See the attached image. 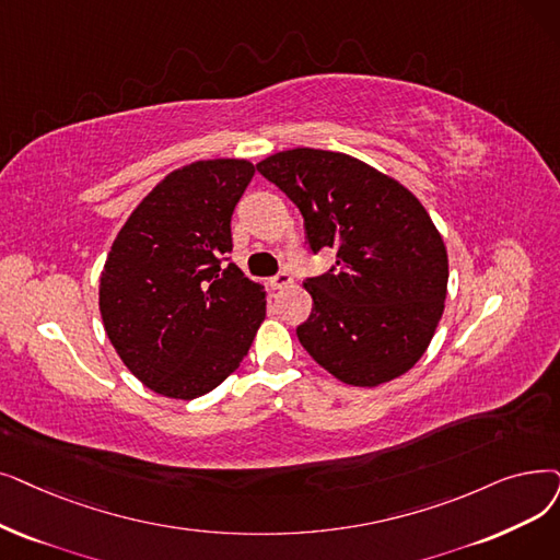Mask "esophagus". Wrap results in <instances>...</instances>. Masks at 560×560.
<instances>
[{
	"instance_id": "obj_1",
	"label": "esophagus",
	"mask_w": 560,
	"mask_h": 560,
	"mask_svg": "<svg viewBox=\"0 0 560 560\" xmlns=\"http://www.w3.org/2000/svg\"><path fill=\"white\" fill-rule=\"evenodd\" d=\"M293 285V277H290L288 272H281V275H277L275 279H272V288L275 290H285V288H290Z\"/></svg>"
}]
</instances>
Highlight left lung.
I'll return each mask as SVG.
<instances>
[{
    "mask_svg": "<svg viewBox=\"0 0 560 560\" xmlns=\"http://www.w3.org/2000/svg\"><path fill=\"white\" fill-rule=\"evenodd\" d=\"M256 168L300 208L311 249H336L331 272L304 283V350L352 386L405 375L428 350L448 290L446 245L423 203L348 153L293 149Z\"/></svg>",
    "mask_w": 560,
    "mask_h": 560,
    "instance_id": "1",
    "label": "left lung"
}]
</instances>
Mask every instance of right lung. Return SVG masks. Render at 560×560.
Returning <instances> with one entry per match:
<instances>
[{
  "label": "right lung",
  "instance_id": "add662e5",
  "mask_svg": "<svg viewBox=\"0 0 560 560\" xmlns=\"http://www.w3.org/2000/svg\"><path fill=\"white\" fill-rule=\"evenodd\" d=\"M249 160L189 162L164 176L118 231L101 275L105 331L151 392L191 400L245 359L267 293L226 260L231 214L254 178Z\"/></svg>",
  "mask_w": 560,
  "mask_h": 560
}]
</instances>
